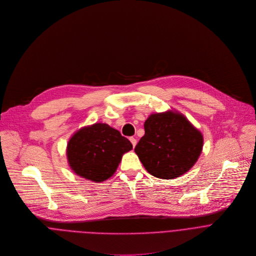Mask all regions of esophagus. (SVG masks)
<instances>
[{
    "label": "esophagus",
    "mask_w": 256,
    "mask_h": 256,
    "mask_svg": "<svg viewBox=\"0 0 256 256\" xmlns=\"http://www.w3.org/2000/svg\"><path fill=\"white\" fill-rule=\"evenodd\" d=\"M130 141H131V143H132L133 147H135V145L137 144V140H136L134 137H130Z\"/></svg>",
    "instance_id": "esophagus-1"
}]
</instances>
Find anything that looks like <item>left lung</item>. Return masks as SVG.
Instances as JSON below:
<instances>
[{
    "label": "left lung",
    "instance_id": "1",
    "mask_svg": "<svg viewBox=\"0 0 256 256\" xmlns=\"http://www.w3.org/2000/svg\"><path fill=\"white\" fill-rule=\"evenodd\" d=\"M145 134L135 152L153 176L172 180L188 172L202 149V135L182 114H152L144 123Z\"/></svg>",
    "mask_w": 256,
    "mask_h": 256
}]
</instances>
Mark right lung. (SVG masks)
<instances>
[{
    "label": "right lung",
    "instance_id": "add662e5",
    "mask_svg": "<svg viewBox=\"0 0 256 256\" xmlns=\"http://www.w3.org/2000/svg\"><path fill=\"white\" fill-rule=\"evenodd\" d=\"M131 142L108 124L84 127L70 139L66 156L70 168L78 176L94 182H104L116 172Z\"/></svg>",
    "mask_w": 256,
    "mask_h": 256
}]
</instances>
